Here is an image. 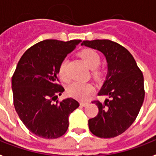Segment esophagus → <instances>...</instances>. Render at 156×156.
<instances>
[{"mask_svg":"<svg viewBox=\"0 0 156 156\" xmlns=\"http://www.w3.org/2000/svg\"><path fill=\"white\" fill-rule=\"evenodd\" d=\"M80 105H82L83 107H86L87 105H88V102L87 101H81Z\"/></svg>","mask_w":156,"mask_h":156,"instance_id":"34e87169","label":"esophagus"}]
</instances>
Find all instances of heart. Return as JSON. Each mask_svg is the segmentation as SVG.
Instances as JSON below:
<instances>
[{"instance_id":"obj_1","label":"heart","mask_w":156,"mask_h":156,"mask_svg":"<svg viewBox=\"0 0 156 156\" xmlns=\"http://www.w3.org/2000/svg\"><path fill=\"white\" fill-rule=\"evenodd\" d=\"M80 56L83 59V61L86 63L87 67L91 69L92 76L95 78H97L101 73L99 70L97 69L101 63V57L99 54L94 50L86 49L80 52ZM66 65H67V60L64 59L62 62L60 63L59 67V75L63 80L68 79ZM92 91H93V87L91 84L80 83V82H74L71 83L67 88V92L69 96L81 100L86 99L87 96Z\"/></svg>"}]
</instances>
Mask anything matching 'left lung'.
<instances>
[{
    "label": "left lung",
    "mask_w": 156,
    "mask_h": 156,
    "mask_svg": "<svg viewBox=\"0 0 156 156\" xmlns=\"http://www.w3.org/2000/svg\"><path fill=\"white\" fill-rule=\"evenodd\" d=\"M104 55L106 77L98 96L108 98L93 101L99 112L88 120L89 129L98 137L120 135L130 127L138 115L145 97L144 78L133 56L119 44L110 40L84 41L81 44Z\"/></svg>",
    "instance_id": "1"
}]
</instances>
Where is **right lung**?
I'll use <instances>...</instances> for the list:
<instances>
[{"mask_svg":"<svg viewBox=\"0 0 156 156\" xmlns=\"http://www.w3.org/2000/svg\"><path fill=\"white\" fill-rule=\"evenodd\" d=\"M81 40H44L27 50L12 77L16 112L31 133L46 139L58 138L69 128V116L79 106L68 97L56 101L65 89L57 84L60 63Z\"/></svg>","mask_w":156,"mask_h":156,"instance_id":"obj_1","label":"right lung"}]
</instances>
